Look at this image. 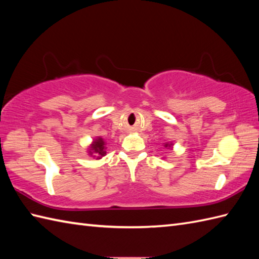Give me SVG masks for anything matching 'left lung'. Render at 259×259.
<instances>
[{
    "label": "left lung",
    "instance_id": "obj_1",
    "mask_svg": "<svg viewBox=\"0 0 259 259\" xmlns=\"http://www.w3.org/2000/svg\"><path fill=\"white\" fill-rule=\"evenodd\" d=\"M174 142L172 141H168V142H163V147L164 148H167V149H171L172 150V148H174ZM163 159H164V157H162Z\"/></svg>",
    "mask_w": 259,
    "mask_h": 259
}]
</instances>
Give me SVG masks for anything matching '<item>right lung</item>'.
<instances>
[{
    "instance_id": "right-lung-1",
    "label": "right lung",
    "mask_w": 259,
    "mask_h": 259,
    "mask_svg": "<svg viewBox=\"0 0 259 259\" xmlns=\"http://www.w3.org/2000/svg\"><path fill=\"white\" fill-rule=\"evenodd\" d=\"M88 156L92 157L96 160H100L102 157L107 155V141L102 137L98 136L95 139H92L90 145L87 148Z\"/></svg>"
}]
</instances>
